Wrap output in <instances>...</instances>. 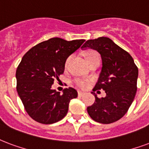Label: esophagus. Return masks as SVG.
<instances>
[{"instance_id":"obj_1","label":"esophagus","mask_w":149,"mask_h":149,"mask_svg":"<svg viewBox=\"0 0 149 149\" xmlns=\"http://www.w3.org/2000/svg\"><path fill=\"white\" fill-rule=\"evenodd\" d=\"M84 94H85V93H84V92H83V91H78V95H79V96H83Z\"/></svg>"}]
</instances>
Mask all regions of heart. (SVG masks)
Here are the masks:
<instances>
[{"mask_svg": "<svg viewBox=\"0 0 149 149\" xmlns=\"http://www.w3.org/2000/svg\"><path fill=\"white\" fill-rule=\"evenodd\" d=\"M86 59L87 61H89L92 59L94 58H100V55L99 54L96 52V51H94V50H90V51H88V52L85 54ZM68 61L69 59H67L65 62V65H67V63H68ZM74 84L76 85L80 88H85L88 87L89 84L88 80H85V79H81V78H77L74 80Z\"/></svg>", "mask_w": 149, "mask_h": 149, "instance_id": "b5f03b06", "label": "heart"}]
</instances>
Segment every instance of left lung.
<instances>
[{
	"instance_id": "8db88e82",
	"label": "left lung",
	"mask_w": 149,
	"mask_h": 149,
	"mask_svg": "<svg viewBox=\"0 0 149 149\" xmlns=\"http://www.w3.org/2000/svg\"><path fill=\"white\" fill-rule=\"evenodd\" d=\"M100 53L102 67L93 91L95 101L87 108L92 119L110 124L122 118L132 104L136 92L138 68L131 55L107 37L86 41L82 48ZM104 90L107 95L98 98L95 91Z\"/></svg>"
}]
</instances>
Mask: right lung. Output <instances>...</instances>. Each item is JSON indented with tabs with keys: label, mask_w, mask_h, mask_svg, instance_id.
Segmentation results:
<instances>
[{
	"label": "right lung",
	"mask_w": 149,
	"mask_h": 149,
	"mask_svg": "<svg viewBox=\"0 0 149 149\" xmlns=\"http://www.w3.org/2000/svg\"><path fill=\"white\" fill-rule=\"evenodd\" d=\"M84 41L49 38L24 55L16 69V90L25 111L32 119L48 125L60 121L67 114L69 102L77 97V91L69 88L61 94L52 90L51 86L64 72L66 59Z\"/></svg>",
	"instance_id": "1"
}]
</instances>
